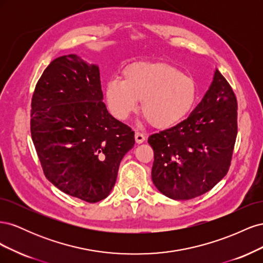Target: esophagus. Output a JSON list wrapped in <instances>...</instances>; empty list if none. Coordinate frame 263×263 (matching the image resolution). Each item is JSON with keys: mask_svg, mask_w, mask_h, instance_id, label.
I'll return each mask as SVG.
<instances>
[{"mask_svg": "<svg viewBox=\"0 0 263 263\" xmlns=\"http://www.w3.org/2000/svg\"><path fill=\"white\" fill-rule=\"evenodd\" d=\"M135 140H136L137 144H142V142L146 140L145 134H142L140 132H136L135 133Z\"/></svg>", "mask_w": 263, "mask_h": 263, "instance_id": "esophagus-1", "label": "esophagus"}]
</instances>
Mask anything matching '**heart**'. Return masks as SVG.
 <instances>
[{"instance_id": "obj_1", "label": "heart", "mask_w": 263, "mask_h": 263, "mask_svg": "<svg viewBox=\"0 0 263 263\" xmlns=\"http://www.w3.org/2000/svg\"><path fill=\"white\" fill-rule=\"evenodd\" d=\"M123 78V81H108L104 90L109 112L121 121L136 112L138 101L142 114L158 128L177 125L194 107V79L166 63H133L124 70Z\"/></svg>"}]
</instances>
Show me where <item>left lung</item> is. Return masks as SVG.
<instances>
[{"mask_svg":"<svg viewBox=\"0 0 263 263\" xmlns=\"http://www.w3.org/2000/svg\"><path fill=\"white\" fill-rule=\"evenodd\" d=\"M237 137V100L216 69L202 101L187 118L151 135L154 184L172 200L209 192L229 169Z\"/></svg>","mask_w":263,"mask_h":263,"instance_id":"8db88e82","label":"left lung"}]
</instances>
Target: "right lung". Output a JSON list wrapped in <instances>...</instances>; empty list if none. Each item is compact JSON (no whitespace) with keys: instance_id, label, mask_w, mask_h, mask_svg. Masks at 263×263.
<instances>
[{"instance_id":"right-lung-1","label":"right lung","mask_w":263,"mask_h":263,"mask_svg":"<svg viewBox=\"0 0 263 263\" xmlns=\"http://www.w3.org/2000/svg\"><path fill=\"white\" fill-rule=\"evenodd\" d=\"M102 101L99 67L77 54L52 60L31 99V139L46 178L89 203L108 196L119 163L135 145L130 127Z\"/></svg>"}]
</instances>
